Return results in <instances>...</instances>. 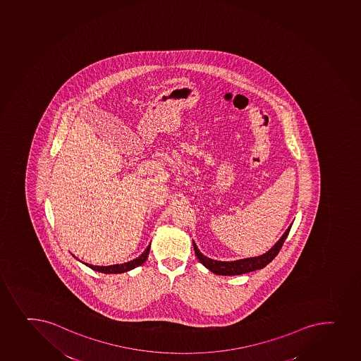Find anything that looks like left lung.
Masks as SVG:
<instances>
[{
	"instance_id": "8db88e82",
	"label": "left lung",
	"mask_w": 361,
	"mask_h": 361,
	"mask_svg": "<svg viewBox=\"0 0 361 361\" xmlns=\"http://www.w3.org/2000/svg\"><path fill=\"white\" fill-rule=\"evenodd\" d=\"M291 226L286 229V232L283 234L281 239L278 240L277 243L269 251L266 252L265 255H259V257H255V258L240 259V260H235V262H219V260H214V259L208 258V257L202 255L197 246H196V243H194L195 255L197 257L198 260L201 262V264H203L207 269H210L213 274H220V276H236V274H248V272H252L255 269H264L267 264H269L276 258V255L281 251L285 239L288 238Z\"/></svg>"
}]
</instances>
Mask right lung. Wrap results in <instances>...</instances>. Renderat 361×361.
I'll use <instances>...</instances> for the list:
<instances>
[{"mask_svg": "<svg viewBox=\"0 0 361 361\" xmlns=\"http://www.w3.org/2000/svg\"><path fill=\"white\" fill-rule=\"evenodd\" d=\"M149 250H151V243L148 245L147 248L145 250L144 253H142L140 257H137V259H133V260H130V262H123V264H116V265L109 266H94L90 265V264H85V262H84V264H85L87 267L95 269V271L101 272V274H123V272H127V271L135 269L137 266L142 265V264L146 262V259H147ZM73 257H75V255H73ZM75 258H76V257H75ZM77 260H78V259H77Z\"/></svg>", "mask_w": 361, "mask_h": 361, "instance_id": "1", "label": "right lung"}]
</instances>
